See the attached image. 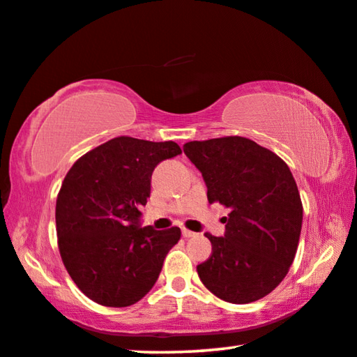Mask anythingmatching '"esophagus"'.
Returning a JSON list of instances; mask_svg holds the SVG:
<instances>
[{"mask_svg":"<svg viewBox=\"0 0 357 357\" xmlns=\"http://www.w3.org/2000/svg\"><path fill=\"white\" fill-rule=\"evenodd\" d=\"M195 235H197L195 231L188 230V229H183V236H184V238H192V236H195Z\"/></svg>","mask_w":357,"mask_h":357,"instance_id":"esophagus-1","label":"esophagus"}]
</instances>
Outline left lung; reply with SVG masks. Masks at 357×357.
I'll use <instances>...</instances> for the list:
<instances>
[{
	"label": "left lung",
	"mask_w": 357,
	"mask_h": 357,
	"mask_svg": "<svg viewBox=\"0 0 357 357\" xmlns=\"http://www.w3.org/2000/svg\"><path fill=\"white\" fill-rule=\"evenodd\" d=\"M200 169L208 202L230 208L224 236L205 234L211 256L197 265L203 284L230 303H251L289 271L301 238L303 206L289 167L252 139L224 137L184 144Z\"/></svg>",
	"instance_id": "8db88e82"
}]
</instances>
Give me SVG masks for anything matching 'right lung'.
Wrapping results in <instances>:
<instances>
[{"mask_svg":"<svg viewBox=\"0 0 357 357\" xmlns=\"http://www.w3.org/2000/svg\"><path fill=\"white\" fill-rule=\"evenodd\" d=\"M181 154L174 141L117 137L98 146L66 173L55 206L61 260L90 301L122 308L155 284L179 227H141L139 208L151 176L165 158Z\"/></svg>","mask_w":357,"mask_h":357,"instance_id":"right-lung-1","label":"right lung"}]
</instances>
